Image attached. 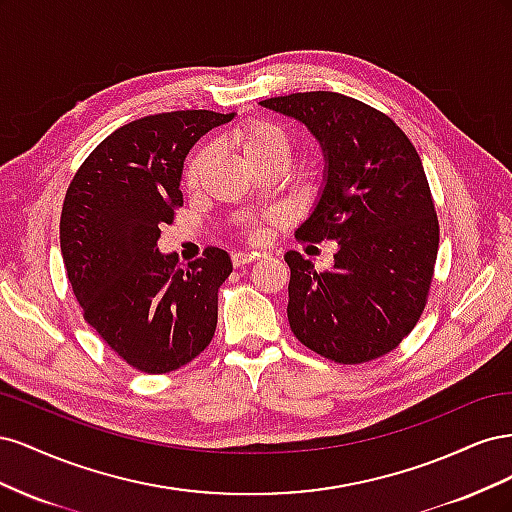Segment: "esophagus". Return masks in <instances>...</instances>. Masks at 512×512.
<instances>
[{"mask_svg": "<svg viewBox=\"0 0 512 512\" xmlns=\"http://www.w3.org/2000/svg\"><path fill=\"white\" fill-rule=\"evenodd\" d=\"M254 260H256L254 254H245V252H235V254H232V265H235V267L250 265V262H254Z\"/></svg>", "mask_w": 512, "mask_h": 512, "instance_id": "1", "label": "esophagus"}]
</instances>
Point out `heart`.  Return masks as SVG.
Instances as JSON below:
<instances>
[{"mask_svg": "<svg viewBox=\"0 0 512 512\" xmlns=\"http://www.w3.org/2000/svg\"><path fill=\"white\" fill-rule=\"evenodd\" d=\"M235 141L243 149L247 160H254V158L262 156V153L273 151V149L288 151V136L284 134V130L273 126V123H269L265 119H252V121L241 123V126L235 130ZM209 158H211V149H209V145H203L192 153L188 164H185L183 181L190 190H194L200 185V179H203ZM241 228L252 241H262L267 235L265 222H260V220H245L241 224Z\"/></svg>", "mask_w": 512, "mask_h": 512, "instance_id": "obj_1", "label": "heart"}]
</instances>
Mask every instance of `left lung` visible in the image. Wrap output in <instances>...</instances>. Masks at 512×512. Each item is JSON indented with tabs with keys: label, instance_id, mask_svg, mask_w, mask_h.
I'll return each instance as SVG.
<instances>
[{
	"label": "left lung",
	"instance_id": "left-lung-1",
	"mask_svg": "<svg viewBox=\"0 0 512 512\" xmlns=\"http://www.w3.org/2000/svg\"><path fill=\"white\" fill-rule=\"evenodd\" d=\"M303 121L327 158L324 190L299 241H337L331 271L299 252L290 267L288 322L324 359L359 365L395 350L427 305L440 224L421 158L378 108L335 91L262 100Z\"/></svg>",
	"mask_w": 512,
	"mask_h": 512
}]
</instances>
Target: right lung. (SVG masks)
Segmentation results:
<instances>
[{
    "mask_svg": "<svg viewBox=\"0 0 512 512\" xmlns=\"http://www.w3.org/2000/svg\"><path fill=\"white\" fill-rule=\"evenodd\" d=\"M235 113L173 111L108 134L72 177L59 241L83 318L119 359L168 374L203 352L218 324V292L230 256L207 247L181 269L160 254L164 224L183 207V160L200 136Z\"/></svg>",
    "mask_w": 512,
    "mask_h": 512,
    "instance_id": "add662e5",
    "label": "right lung"
}]
</instances>
